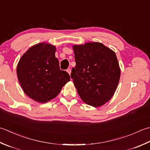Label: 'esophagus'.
<instances>
[{
    "label": "esophagus",
    "mask_w": 150,
    "mask_h": 150,
    "mask_svg": "<svg viewBox=\"0 0 150 150\" xmlns=\"http://www.w3.org/2000/svg\"><path fill=\"white\" fill-rule=\"evenodd\" d=\"M67 72L69 73V74H71V69H68L67 70Z\"/></svg>",
    "instance_id": "obj_1"
}]
</instances>
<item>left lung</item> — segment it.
Segmentation results:
<instances>
[{
	"mask_svg": "<svg viewBox=\"0 0 150 150\" xmlns=\"http://www.w3.org/2000/svg\"><path fill=\"white\" fill-rule=\"evenodd\" d=\"M76 62L71 77L78 93L87 104H105L115 92L120 69L113 51L102 43L92 42L74 45Z\"/></svg>",
	"mask_w": 150,
	"mask_h": 150,
	"instance_id": "1",
	"label": "left lung"
}]
</instances>
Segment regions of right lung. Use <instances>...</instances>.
Listing matches in <instances>:
<instances>
[{"label":"right lung","mask_w":150,"mask_h":150,"mask_svg":"<svg viewBox=\"0 0 150 150\" xmlns=\"http://www.w3.org/2000/svg\"><path fill=\"white\" fill-rule=\"evenodd\" d=\"M56 47L42 42L33 46L21 57L17 78L24 92L40 103L54 98L70 81L68 72L59 69Z\"/></svg>","instance_id":"add662e5"}]
</instances>
